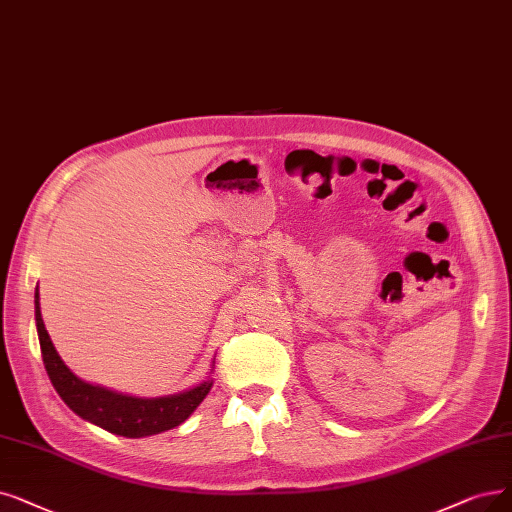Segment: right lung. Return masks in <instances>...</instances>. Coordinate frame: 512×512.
Segmentation results:
<instances>
[{"label":"right lung","mask_w":512,"mask_h":512,"mask_svg":"<svg viewBox=\"0 0 512 512\" xmlns=\"http://www.w3.org/2000/svg\"><path fill=\"white\" fill-rule=\"evenodd\" d=\"M35 325L46 372L52 386L71 410L109 433L140 439L159 435L185 422L199 403L208 397L214 380L208 376L199 384L166 397H132L111 388L77 378L56 353L39 309V288H35ZM212 374V372H210Z\"/></svg>","instance_id":"1"}]
</instances>
